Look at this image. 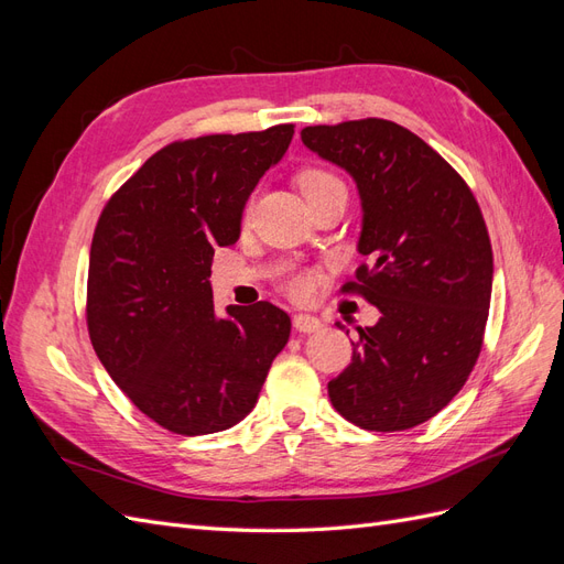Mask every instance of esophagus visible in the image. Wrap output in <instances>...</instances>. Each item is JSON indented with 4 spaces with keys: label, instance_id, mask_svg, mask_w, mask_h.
Masks as SVG:
<instances>
[{
    "label": "esophagus",
    "instance_id": "obj_1",
    "mask_svg": "<svg viewBox=\"0 0 564 564\" xmlns=\"http://www.w3.org/2000/svg\"><path fill=\"white\" fill-rule=\"evenodd\" d=\"M292 322H294V329L301 332V334H315V332L322 329L319 317L308 315V313H296Z\"/></svg>",
    "mask_w": 564,
    "mask_h": 564
}]
</instances>
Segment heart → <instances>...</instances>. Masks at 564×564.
Returning a JSON list of instances; mask_svg holds the SVG:
<instances>
[{"label": "heart", "mask_w": 564, "mask_h": 564, "mask_svg": "<svg viewBox=\"0 0 564 564\" xmlns=\"http://www.w3.org/2000/svg\"><path fill=\"white\" fill-rule=\"evenodd\" d=\"M299 185H301V193L305 195V199H308V202L315 199L317 195L329 193V191H346L344 181H340L334 172H329V169H319V166H311V169H305V172H301ZM315 282L317 280H315V275H311V272L292 270V272H286V275H284L282 289L292 299L303 301V299H308L313 294Z\"/></svg>", "instance_id": "b5f03b06"}]
</instances>
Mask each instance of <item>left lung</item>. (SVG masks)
<instances>
[{"instance_id": "obj_1", "label": "left lung", "mask_w": 564, "mask_h": 564, "mask_svg": "<svg viewBox=\"0 0 564 564\" xmlns=\"http://www.w3.org/2000/svg\"><path fill=\"white\" fill-rule=\"evenodd\" d=\"M301 141L360 187L367 261L340 292L381 313L357 329L329 400L365 431L414 429L466 386L485 344L494 256L480 204L440 152L388 119L305 127Z\"/></svg>"}]
</instances>
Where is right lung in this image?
<instances>
[{
	"label": "right lung",
	"mask_w": 564,
	"mask_h": 564,
	"mask_svg": "<svg viewBox=\"0 0 564 564\" xmlns=\"http://www.w3.org/2000/svg\"><path fill=\"white\" fill-rule=\"evenodd\" d=\"M294 124L212 133L158 150L106 202L91 240L87 329L112 381L176 435L240 423L259 402L292 319L268 301L214 308L216 247L240 237L259 178Z\"/></svg>",
	"instance_id": "right-lung-1"
}]
</instances>
